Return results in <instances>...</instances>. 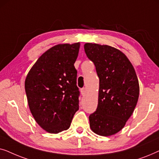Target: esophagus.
<instances>
[{"label": "esophagus", "mask_w": 159, "mask_h": 159, "mask_svg": "<svg viewBox=\"0 0 159 159\" xmlns=\"http://www.w3.org/2000/svg\"><path fill=\"white\" fill-rule=\"evenodd\" d=\"M81 93H82V95H85V93H86V88H83L81 89Z\"/></svg>", "instance_id": "34e87169"}]
</instances>
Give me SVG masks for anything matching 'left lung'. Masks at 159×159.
Returning a JSON list of instances; mask_svg holds the SVG:
<instances>
[{
  "mask_svg": "<svg viewBox=\"0 0 159 159\" xmlns=\"http://www.w3.org/2000/svg\"><path fill=\"white\" fill-rule=\"evenodd\" d=\"M88 58L99 77L98 104L89 116L94 133L108 137L121 130L133 114L140 86L133 66L120 50L107 45L87 43Z\"/></svg>",
  "mask_w": 159,
  "mask_h": 159,
  "instance_id": "8db88e82",
  "label": "left lung"
}]
</instances>
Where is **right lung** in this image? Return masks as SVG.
I'll list each match as a JSON object with an SVG mask.
<instances>
[{
	"mask_svg": "<svg viewBox=\"0 0 159 159\" xmlns=\"http://www.w3.org/2000/svg\"><path fill=\"white\" fill-rule=\"evenodd\" d=\"M80 47V43L54 45L39 57L26 77L30 111L38 125L49 133L68 129L79 109L74 64Z\"/></svg>",
	"mask_w": 159,
	"mask_h": 159,
	"instance_id": "obj_1",
	"label": "right lung"
}]
</instances>
